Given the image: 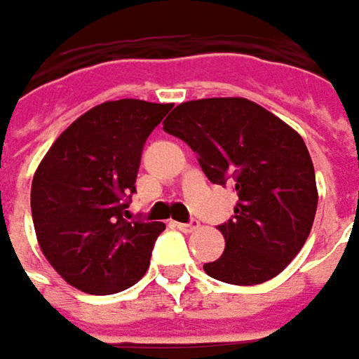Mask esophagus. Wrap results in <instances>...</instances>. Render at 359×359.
I'll return each mask as SVG.
<instances>
[{
  "label": "esophagus",
  "mask_w": 359,
  "mask_h": 359,
  "mask_svg": "<svg viewBox=\"0 0 359 359\" xmlns=\"http://www.w3.org/2000/svg\"><path fill=\"white\" fill-rule=\"evenodd\" d=\"M180 231H184V233H190V231L198 230V222H190V224H175Z\"/></svg>",
  "instance_id": "34e87169"
}]
</instances>
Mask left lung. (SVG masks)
<instances>
[{
  "instance_id": "8db88e82",
  "label": "left lung",
  "mask_w": 359,
  "mask_h": 359,
  "mask_svg": "<svg viewBox=\"0 0 359 359\" xmlns=\"http://www.w3.org/2000/svg\"><path fill=\"white\" fill-rule=\"evenodd\" d=\"M163 129L189 143L210 182H236L233 218L218 226L226 250L204 271L230 285L277 277L304 245L318 204L301 135L245 97L182 102Z\"/></svg>"
}]
</instances>
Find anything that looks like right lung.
<instances>
[{
	"instance_id": "obj_1",
	"label": "right lung",
	"mask_w": 359,
	"mask_h": 359,
	"mask_svg": "<svg viewBox=\"0 0 359 359\" xmlns=\"http://www.w3.org/2000/svg\"><path fill=\"white\" fill-rule=\"evenodd\" d=\"M170 104L114 100L74 119L39 163L31 212L53 269L88 294H114L145 275L163 222L123 218L141 151Z\"/></svg>"
}]
</instances>
